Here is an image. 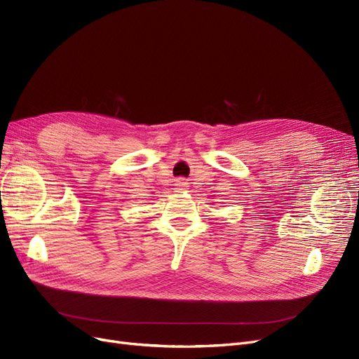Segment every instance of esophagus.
<instances>
[{
	"label": "esophagus",
	"instance_id": "esophagus-1",
	"mask_svg": "<svg viewBox=\"0 0 359 359\" xmlns=\"http://www.w3.org/2000/svg\"><path fill=\"white\" fill-rule=\"evenodd\" d=\"M180 184H184V182H180Z\"/></svg>",
	"mask_w": 359,
	"mask_h": 359
}]
</instances>
